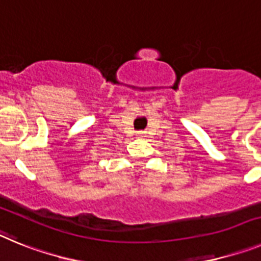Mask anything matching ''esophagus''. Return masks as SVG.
I'll use <instances>...</instances> for the list:
<instances>
[{
    "label": "esophagus",
    "mask_w": 261,
    "mask_h": 261,
    "mask_svg": "<svg viewBox=\"0 0 261 261\" xmlns=\"http://www.w3.org/2000/svg\"><path fill=\"white\" fill-rule=\"evenodd\" d=\"M137 135L139 138H143V137H146V133H144V131H139V133H138Z\"/></svg>",
    "instance_id": "esophagus-1"
}]
</instances>
